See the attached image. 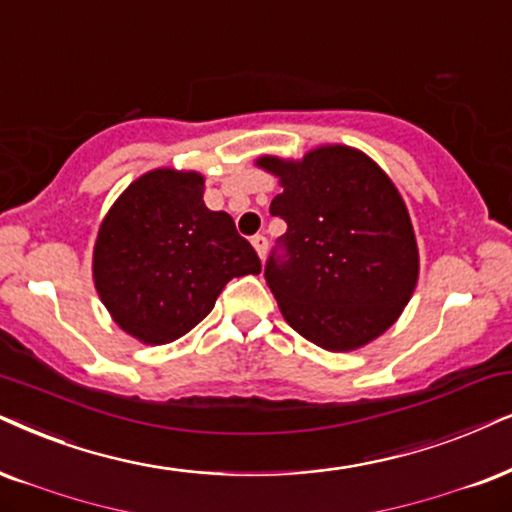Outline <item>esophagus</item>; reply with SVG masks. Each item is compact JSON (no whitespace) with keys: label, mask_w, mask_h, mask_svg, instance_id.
<instances>
[{"label":"esophagus","mask_w":512,"mask_h":512,"mask_svg":"<svg viewBox=\"0 0 512 512\" xmlns=\"http://www.w3.org/2000/svg\"><path fill=\"white\" fill-rule=\"evenodd\" d=\"M252 248L257 250V255L262 257L264 260V255H267V248H269V241H267V236H262V234H257V236H252Z\"/></svg>","instance_id":"esophagus-1"}]
</instances>
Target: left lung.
I'll return each mask as SVG.
<instances>
[{"label":"left lung","mask_w":512,"mask_h":512,"mask_svg":"<svg viewBox=\"0 0 512 512\" xmlns=\"http://www.w3.org/2000/svg\"><path fill=\"white\" fill-rule=\"evenodd\" d=\"M283 191L269 212L288 224L264 267L283 319L328 352L383 335L418 281V245L392 179L349 146H321L302 160L262 155Z\"/></svg>","instance_id":"8db88e82"}]
</instances>
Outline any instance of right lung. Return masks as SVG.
<instances>
[{
    "instance_id": "1",
    "label": "right lung",
    "mask_w": 512,
    "mask_h": 512,
    "mask_svg": "<svg viewBox=\"0 0 512 512\" xmlns=\"http://www.w3.org/2000/svg\"><path fill=\"white\" fill-rule=\"evenodd\" d=\"M205 179L170 167L127 186L103 217L94 286L122 331L167 345L198 326L234 276L260 274L234 219L203 203Z\"/></svg>"
}]
</instances>
